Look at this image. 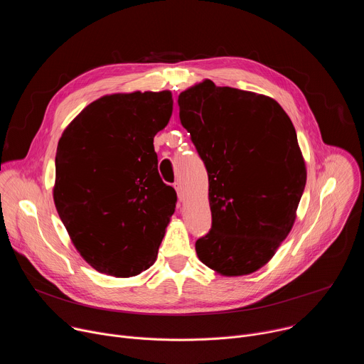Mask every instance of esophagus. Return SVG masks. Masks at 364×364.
Returning a JSON list of instances; mask_svg holds the SVG:
<instances>
[{
  "label": "esophagus",
  "instance_id": "1",
  "mask_svg": "<svg viewBox=\"0 0 364 364\" xmlns=\"http://www.w3.org/2000/svg\"><path fill=\"white\" fill-rule=\"evenodd\" d=\"M174 188H176V191H177V196H178L180 201L184 200V191H183V187H181V184H180L178 181L174 183Z\"/></svg>",
  "mask_w": 364,
  "mask_h": 364
}]
</instances>
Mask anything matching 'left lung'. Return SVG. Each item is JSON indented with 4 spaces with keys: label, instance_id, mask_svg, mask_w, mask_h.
Returning a JSON list of instances; mask_svg holds the SVG:
<instances>
[{
    "label": "left lung",
    "instance_id": "1",
    "mask_svg": "<svg viewBox=\"0 0 364 364\" xmlns=\"http://www.w3.org/2000/svg\"><path fill=\"white\" fill-rule=\"evenodd\" d=\"M178 107L209 176L212 229L197 256L225 277L252 274L295 222L306 181L295 128L272 97L209 79L181 92Z\"/></svg>",
    "mask_w": 364,
    "mask_h": 364
}]
</instances>
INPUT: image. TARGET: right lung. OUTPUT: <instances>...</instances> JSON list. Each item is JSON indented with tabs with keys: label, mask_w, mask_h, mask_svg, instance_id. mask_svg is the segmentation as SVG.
I'll list each match as a JSON object with an SVG mask.
<instances>
[{
	"label": "right lung",
	"mask_w": 364,
	"mask_h": 364,
	"mask_svg": "<svg viewBox=\"0 0 364 364\" xmlns=\"http://www.w3.org/2000/svg\"><path fill=\"white\" fill-rule=\"evenodd\" d=\"M173 114L170 90L102 96L65 129L53 198L85 261L128 278L157 259L177 194L159 174L154 136Z\"/></svg>",
	"instance_id": "obj_1"
}]
</instances>
